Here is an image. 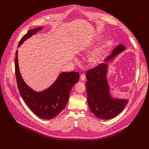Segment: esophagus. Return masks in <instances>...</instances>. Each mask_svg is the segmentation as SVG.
<instances>
[{
	"instance_id": "esophagus-1",
	"label": "esophagus",
	"mask_w": 149,
	"mask_h": 149,
	"mask_svg": "<svg viewBox=\"0 0 149 149\" xmlns=\"http://www.w3.org/2000/svg\"><path fill=\"white\" fill-rule=\"evenodd\" d=\"M85 79H86V75L84 74H82L80 75V80L81 81H83L85 80Z\"/></svg>"
}]
</instances>
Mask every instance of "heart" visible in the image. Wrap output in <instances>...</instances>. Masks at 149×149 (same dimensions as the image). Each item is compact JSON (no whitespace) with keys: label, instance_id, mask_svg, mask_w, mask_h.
Instances as JSON below:
<instances>
[{"label":"heart","instance_id":"1","mask_svg":"<svg viewBox=\"0 0 149 149\" xmlns=\"http://www.w3.org/2000/svg\"><path fill=\"white\" fill-rule=\"evenodd\" d=\"M103 35L98 34L95 39V42L100 41L103 37ZM114 44V39L109 37L97 48L92 51L88 57L89 63L93 66H98L103 61L107 53Z\"/></svg>","mask_w":149,"mask_h":149}]
</instances>
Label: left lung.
<instances>
[{
  "label": "left lung",
  "mask_w": 149,
  "mask_h": 149,
  "mask_svg": "<svg viewBox=\"0 0 149 149\" xmlns=\"http://www.w3.org/2000/svg\"><path fill=\"white\" fill-rule=\"evenodd\" d=\"M127 49L119 45L112 54L108 56L106 63L89 70L86 74L88 103L91 112L101 120H110L120 113L128 103L129 100L113 97L107 79L109 65L116 57Z\"/></svg>",
  "instance_id": "1"
}]
</instances>
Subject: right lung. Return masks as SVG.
Wrapping results in <instances>:
<instances>
[{
    "label": "right lung",
    "instance_id": "obj_1",
    "mask_svg": "<svg viewBox=\"0 0 149 149\" xmlns=\"http://www.w3.org/2000/svg\"><path fill=\"white\" fill-rule=\"evenodd\" d=\"M43 26L28 31L19 43L18 48L31 36L42 29ZM15 70L20 94L26 104L36 116L43 120H51L56 117L65 107L70 92L79 81L80 75L77 72H61L51 86L42 91H36L25 82L20 74L18 50L15 52Z\"/></svg>",
    "mask_w": 149,
    "mask_h": 149
}]
</instances>
